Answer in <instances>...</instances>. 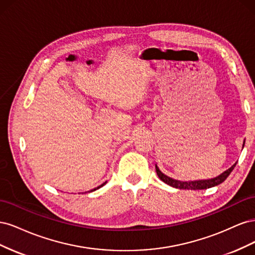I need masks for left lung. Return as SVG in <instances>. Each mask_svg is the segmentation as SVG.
<instances>
[{
    "instance_id": "1",
    "label": "left lung",
    "mask_w": 255,
    "mask_h": 255,
    "mask_svg": "<svg viewBox=\"0 0 255 255\" xmlns=\"http://www.w3.org/2000/svg\"><path fill=\"white\" fill-rule=\"evenodd\" d=\"M245 144V141H244ZM243 144V148H244ZM236 166V163L229 168L228 170H226L225 172H222L220 175L214 177V179H208V180H199V181H188V182H183V181H177L172 179V177L168 176L166 174H164L159 170V168L157 167V165H155V169H156V173L158 175L159 179L163 181L164 183L170 185V186L174 187V188H179V189H191V190H198V189H207L211 188L214 186H217V185L221 184L222 182H225L227 177L230 175V173L233 171L234 167Z\"/></svg>"
}]
</instances>
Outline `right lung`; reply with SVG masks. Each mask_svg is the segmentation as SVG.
Returning a JSON list of instances; mask_svg holds the SVG:
<instances>
[{"mask_svg":"<svg viewBox=\"0 0 255 255\" xmlns=\"http://www.w3.org/2000/svg\"><path fill=\"white\" fill-rule=\"evenodd\" d=\"M105 184H106V182H105V183H103L102 185H100V186H98L97 188H95V189H92V190H90V191H95V190H97V189H99V188H101L102 186H104V185H105Z\"/></svg>","mask_w":255,"mask_h":255,"instance_id":"add662e5","label":"right lung"}]
</instances>
